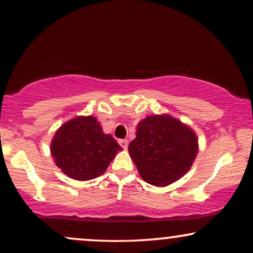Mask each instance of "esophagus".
Returning a JSON list of instances; mask_svg holds the SVG:
<instances>
[{"instance_id":"esophagus-1","label":"esophagus","mask_w":253,"mask_h":253,"mask_svg":"<svg viewBox=\"0 0 253 253\" xmlns=\"http://www.w3.org/2000/svg\"><path fill=\"white\" fill-rule=\"evenodd\" d=\"M119 143H120L121 146L124 148V150H126L127 145H129V140H127V139H121V140H119Z\"/></svg>"}]
</instances>
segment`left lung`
I'll return each instance as SVG.
<instances>
[{"mask_svg":"<svg viewBox=\"0 0 253 253\" xmlns=\"http://www.w3.org/2000/svg\"><path fill=\"white\" fill-rule=\"evenodd\" d=\"M129 153L145 182L166 186L191 168L198 153V138L175 117L152 115L138 123Z\"/></svg>","mask_w":253,"mask_h":253,"instance_id":"left-lung-1","label":"left lung"}]
</instances>
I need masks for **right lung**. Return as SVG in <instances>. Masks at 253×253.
<instances>
[{"mask_svg":"<svg viewBox=\"0 0 253 253\" xmlns=\"http://www.w3.org/2000/svg\"><path fill=\"white\" fill-rule=\"evenodd\" d=\"M122 147L112 134L103 133L94 116H78L55 132L50 153L65 175L88 181L102 175Z\"/></svg>","mask_w":253,"mask_h":253,"instance_id":"1","label":"right lung"}]
</instances>
